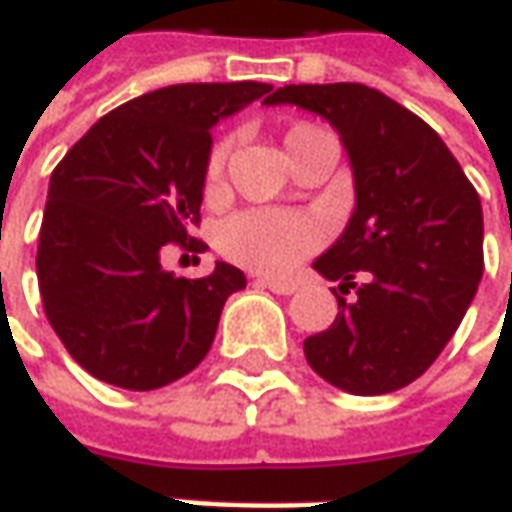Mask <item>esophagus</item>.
<instances>
[{"mask_svg":"<svg viewBox=\"0 0 512 512\" xmlns=\"http://www.w3.org/2000/svg\"><path fill=\"white\" fill-rule=\"evenodd\" d=\"M257 286L274 291V294H294L297 291V283H289V280H272V277H257Z\"/></svg>","mask_w":512,"mask_h":512,"instance_id":"34e87169","label":"esophagus"}]
</instances>
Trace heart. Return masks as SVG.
I'll use <instances>...</instances> for the list:
<instances>
[{
	"mask_svg": "<svg viewBox=\"0 0 512 512\" xmlns=\"http://www.w3.org/2000/svg\"><path fill=\"white\" fill-rule=\"evenodd\" d=\"M311 127H294L286 144ZM229 155V141L215 144L206 161V186H218ZM326 240V223L309 212L291 209H246L226 218L215 235L221 255L246 269L269 274L291 272Z\"/></svg>",
	"mask_w": 512,
	"mask_h": 512,
	"instance_id": "b5f03b06",
	"label": "heart"
}]
</instances>
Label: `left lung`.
<instances>
[{
    "mask_svg": "<svg viewBox=\"0 0 512 512\" xmlns=\"http://www.w3.org/2000/svg\"><path fill=\"white\" fill-rule=\"evenodd\" d=\"M263 104H297L340 133L357 206L314 269L337 280V317L303 343L334 388L377 397L422 377L459 328L485 272L479 192L431 127L365 84H286ZM351 288L358 297L345 301Z\"/></svg>",
    "mask_w": 512,
    "mask_h": 512,
    "instance_id": "1",
    "label": "left lung"
}]
</instances>
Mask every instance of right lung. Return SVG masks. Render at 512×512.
Instances as JSON below:
<instances>
[{
  "instance_id": "add662e5",
  "label": "right lung",
  "mask_w": 512,
  "mask_h": 512,
  "mask_svg": "<svg viewBox=\"0 0 512 512\" xmlns=\"http://www.w3.org/2000/svg\"><path fill=\"white\" fill-rule=\"evenodd\" d=\"M272 84H172L133 98L73 144L50 175L36 274L70 357L101 382L155 391L212 348L223 303L246 286L229 263L186 280L161 249H198L212 127Z\"/></svg>"
}]
</instances>
